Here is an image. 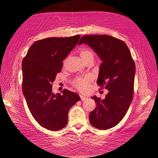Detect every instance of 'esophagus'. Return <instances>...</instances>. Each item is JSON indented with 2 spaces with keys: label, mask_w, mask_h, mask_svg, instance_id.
<instances>
[{
  "label": "esophagus",
  "mask_w": 158,
  "mask_h": 158,
  "mask_svg": "<svg viewBox=\"0 0 158 158\" xmlns=\"http://www.w3.org/2000/svg\"><path fill=\"white\" fill-rule=\"evenodd\" d=\"M80 96L81 100L82 101H84V100H86V99H88V97H85V96H84V95H80Z\"/></svg>",
  "instance_id": "1"
}]
</instances>
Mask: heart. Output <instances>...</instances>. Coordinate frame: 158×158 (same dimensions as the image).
Masks as SVG:
<instances>
[{"instance_id": "b5f03b06", "label": "heart", "mask_w": 158, "mask_h": 158, "mask_svg": "<svg viewBox=\"0 0 158 158\" xmlns=\"http://www.w3.org/2000/svg\"><path fill=\"white\" fill-rule=\"evenodd\" d=\"M80 56L83 59L85 63H86L89 61H92L94 58V53L89 49H83L80 52ZM66 60L65 61V62ZM91 77H86L85 78H77L75 81L74 85L75 87L81 92H86L88 89L89 84L91 81Z\"/></svg>"}]
</instances>
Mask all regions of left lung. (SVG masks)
<instances>
[{"instance_id":"left-lung-1","label":"left lung","mask_w":158,"mask_h":158,"mask_svg":"<svg viewBox=\"0 0 158 158\" xmlns=\"http://www.w3.org/2000/svg\"><path fill=\"white\" fill-rule=\"evenodd\" d=\"M89 45L102 61L97 83L108 90L105 98L91 97L97 104L90 112L91 125L100 130L117 125L123 118L132 102L135 64L130 50L122 41L108 35H86L78 45Z\"/></svg>"}]
</instances>
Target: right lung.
<instances>
[{
	"label": "right lung",
	"mask_w": 158,
	"mask_h": 158,
	"mask_svg": "<svg viewBox=\"0 0 158 158\" xmlns=\"http://www.w3.org/2000/svg\"><path fill=\"white\" fill-rule=\"evenodd\" d=\"M80 36L48 38L35 41L22 64L23 92L28 109L43 127L51 131L68 123L70 108L80 100L73 92L53 94L52 83L61 72L63 61L77 44Z\"/></svg>",
	"instance_id": "obj_1"
}]
</instances>
